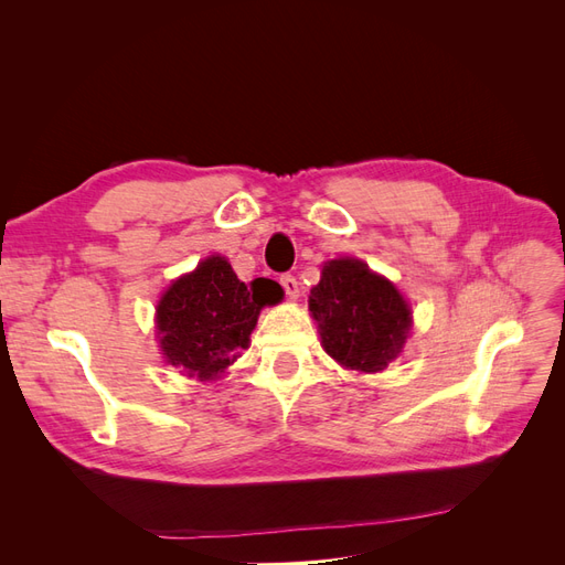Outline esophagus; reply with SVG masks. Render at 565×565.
Here are the masks:
<instances>
[{"instance_id":"obj_1","label":"esophagus","mask_w":565,"mask_h":565,"mask_svg":"<svg viewBox=\"0 0 565 565\" xmlns=\"http://www.w3.org/2000/svg\"><path fill=\"white\" fill-rule=\"evenodd\" d=\"M280 285H282L287 297H292V299L299 297V282H297V278L292 276V273H285V276H280Z\"/></svg>"}]
</instances>
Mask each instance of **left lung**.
I'll use <instances>...</instances> for the list:
<instances>
[{
	"instance_id": "1",
	"label": "left lung",
	"mask_w": 565,
	"mask_h": 565,
	"mask_svg": "<svg viewBox=\"0 0 565 565\" xmlns=\"http://www.w3.org/2000/svg\"><path fill=\"white\" fill-rule=\"evenodd\" d=\"M309 309L324 351L361 372H380L396 361L413 324L398 289L358 259H334L322 268Z\"/></svg>"
}]
</instances>
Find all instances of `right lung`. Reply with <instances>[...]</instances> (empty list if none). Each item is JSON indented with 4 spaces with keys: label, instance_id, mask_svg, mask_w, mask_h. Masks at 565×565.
<instances>
[{
    "label": "right lung",
    "instance_id": "obj_1",
    "mask_svg": "<svg viewBox=\"0 0 565 565\" xmlns=\"http://www.w3.org/2000/svg\"><path fill=\"white\" fill-rule=\"evenodd\" d=\"M280 299L278 282L256 278L247 287L224 256H210L169 287L158 306L167 363L185 370L188 377H218L247 349L259 311Z\"/></svg>",
    "mask_w": 565,
    "mask_h": 565
}]
</instances>
